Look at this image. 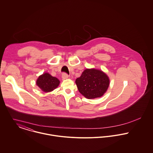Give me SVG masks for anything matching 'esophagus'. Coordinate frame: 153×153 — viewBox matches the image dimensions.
<instances>
[{"label": "esophagus", "instance_id": "34e87169", "mask_svg": "<svg viewBox=\"0 0 153 153\" xmlns=\"http://www.w3.org/2000/svg\"><path fill=\"white\" fill-rule=\"evenodd\" d=\"M62 79H63V80H66V79H68V76L67 74H66V73H63V74H62Z\"/></svg>", "mask_w": 153, "mask_h": 153}]
</instances>
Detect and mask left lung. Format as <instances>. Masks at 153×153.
Here are the masks:
<instances>
[{
    "label": "left lung",
    "mask_w": 153,
    "mask_h": 153,
    "mask_svg": "<svg viewBox=\"0 0 153 153\" xmlns=\"http://www.w3.org/2000/svg\"><path fill=\"white\" fill-rule=\"evenodd\" d=\"M79 92L85 98L93 99L102 97L110 85L108 76L100 70L86 68L76 80Z\"/></svg>",
    "instance_id": "left-lung-1"
}]
</instances>
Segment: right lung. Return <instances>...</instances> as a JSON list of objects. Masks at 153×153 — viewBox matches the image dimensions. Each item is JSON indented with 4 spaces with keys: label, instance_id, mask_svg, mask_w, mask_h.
<instances>
[{
    "label": "right lung",
    "instance_id": "right-lung-1",
    "mask_svg": "<svg viewBox=\"0 0 153 153\" xmlns=\"http://www.w3.org/2000/svg\"><path fill=\"white\" fill-rule=\"evenodd\" d=\"M36 84L42 91L48 93L56 88L60 84V81L57 78L46 72L39 76Z\"/></svg>",
    "mask_w": 153,
    "mask_h": 153
}]
</instances>
